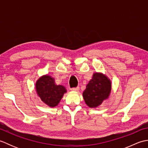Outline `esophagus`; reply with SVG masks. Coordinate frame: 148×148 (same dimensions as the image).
Instances as JSON below:
<instances>
[{"label":"esophagus","instance_id":"34e87169","mask_svg":"<svg viewBox=\"0 0 148 148\" xmlns=\"http://www.w3.org/2000/svg\"><path fill=\"white\" fill-rule=\"evenodd\" d=\"M79 90V87H76V88H71V90L73 91V92H78Z\"/></svg>","mask_w":148,"mask_h":148}]
</instances>
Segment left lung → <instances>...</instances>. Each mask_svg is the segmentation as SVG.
<instances>
[{
  "label": "left lung",
  "mask_w": 148,
  "mask_h": 148,
  "mask_svg": "<svg viewBox=\"0 0 148 148\" xmlns=\"http://www.w3.org/2000/svg\"><path fill=\"white\" fill-rule=\"evenodd\" d=\"M111 89V79L102 72H95L83 93L84 102L90 108H96L109 99Z\"/></svg>",
  "instance_id": "obj_1"
}]
</instances>
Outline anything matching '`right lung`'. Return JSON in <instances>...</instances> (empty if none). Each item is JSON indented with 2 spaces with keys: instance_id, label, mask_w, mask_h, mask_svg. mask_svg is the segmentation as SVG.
<instances>
[{
  "instance_id": "obj_1",
  "label": "right lung",
  "mask_w": 148,
  "mask_h": 148,
  "mask_svg": "<svg viewBox=\"0 0 148 148\" xmlns=\"http://www.w3.org/2000/svg\"><path fill=\"white\" fill-rule=\"evenodd\" d=\"M35 88L37 95L50 108L57 106L64 94L67 93L65 87L56 84L54 78L48 74L40 76L36 81Z\"/></svg>"
}]
</instances>
